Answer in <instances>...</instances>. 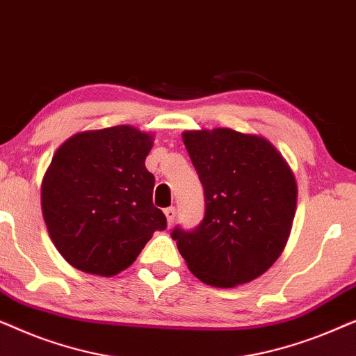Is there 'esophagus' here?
Segmentation results:
<instances>
[{
    "instance_id": "34e87169",
    "label": "esophagus",
    "mask_w": 356,
    "mask_h": 356,
    "mask_svg": "<svg viewBox=\"0 0 356 356\" xmlns=\"http://www.w3.org/2000/svg\"><path fill=\"white\" fill-rule=\"evenodd\" d=\"M163 213H165V217H167L168 225H172V223L175 222V217H177V209H175V207H167L163 211Z\"/></svg>"
}]
</instances>
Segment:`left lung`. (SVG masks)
I'll return each instance as SVG.
<instances>
[{"label":"left lung","mask_w":356,"mask_h":356,"mask_svg":"<svg viewBox=\"0 0 356 356\" xmlns=\"http://www.w3.org/2000/svg\"><path fill=\"white\" fill-rule=\"evenodd\" d=\"M206 216L175 228L179 254L204 284L232 289L264 274L284 251L296 211L295 175L275 145L230 128L184 131Z\"/></svg>","instance_id":"8db88e82"}]
</instances>
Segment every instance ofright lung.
<instances>
[{"instance_id": "1", "label": "right lung", "mask_w": 356, "mask_h": 356, "mask_svg": "<svg viewBox=\"0 0 356 356\" xmlns=\"http://www.w3.org/2000/svg\"><path fill=\"white\" fill-rule=\"evenodd\" d=\"M154 136L129 124L82 131L53 155L42 181V213L58 252L87 274L129 267L155 230L167 228L154 206L145 168Z\"/></svg>"}]
</instances>
